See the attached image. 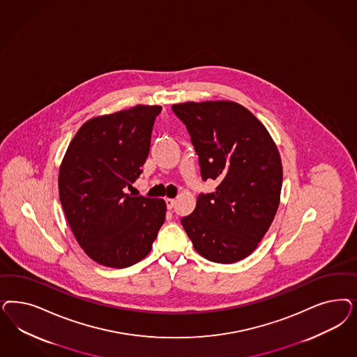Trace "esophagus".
Segmentation results:
<instances>
[{"mask_svg": "<svg viewBox=\"0 0 357 357\" xmlns=\"http://www.w3.org/2000/svg\"><path fill=\"white\" fill-rule=\"evenodd\" d=\"M165 204H167V207L171 210V208H173L174 205H176V201L172 199V198H167V199H165Z\"/></svg>", "mask_w": 357, "mask_h": 357, "instance_id": "esophagus-1", "label": "esophagus"}]
</instances>
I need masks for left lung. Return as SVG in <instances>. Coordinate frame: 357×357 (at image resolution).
I'll list each match as a JSON object with an SVG mask.
<instances>
[{
  "label": "left lung",
  "mask_w": 357,
  "mask_h": 357,
  "mask_svg": "<svg viewBox=\"0 0 357 357\" xmlns=\"http://www.w3.org/2000/svg\"><path fill=\"white\" fill-rule=\"evenodd\" d=\"M190 134L204 180L215 192L201 195L181 219L197 252L231 264L257 248L280 205L282 162L264 125L242 105L204 101L173 105Z\"/></svg>",
  "instance_id": "1"
}]
</instances>
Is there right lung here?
I'll list each match as a JSON object with an SVG mask.
<instances>
[{
    "instance_id": "1",
    "label": "right lung",
    "mask_w": 357,
    "mask_h": 357,
    "mask_svg": "<svg viewBox=\"0 0 357 357\" xmlns=\"http://www.w3.org/2000/svg\"><path fill=\"white\" fill-rule=\"evenodd\" d=\"M159 105H137L86 121L59 169V198L84 252L98 264L126 268L144 259L167 213L161 198L134 197L150 152Z\"/></svg>"
}]
</instances>
